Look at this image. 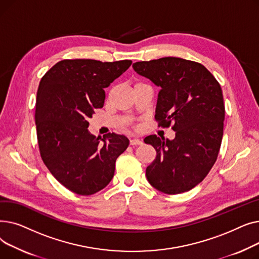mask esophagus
Returning a JSON list of instances; mask_svg holds the SVG:
<instances>
[{
  "mask_svg": "<svg viewBox=\"0 0 259 259\" xmlns=\"http://www.w3.org/2000/svg\"><path fill=\"white\" fill-rule=\"evenodd\" d=\"M143 142L139 139H133V140H130V145L131 146H138V145H142Z\"/></svg>",
  "mask_w": 259,
  "mask_h": 259,
  "instance_id": "34e87169",
  "label": "esophagus"
}]
</instances>
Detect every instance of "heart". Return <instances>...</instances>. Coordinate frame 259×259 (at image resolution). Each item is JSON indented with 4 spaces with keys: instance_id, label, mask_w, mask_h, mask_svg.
<instances>
[{
    "instance_id": "heart-1",
    "label": "heart",
    "mask_w": 259,
    "mask_h": 259,
    "mask_svg": "<svg viewBox=\"0 0 259 259\" xmlns=\"http://www.w3.org/2000/svg\"><path fill=\"white\" fill-rule=\"evenodd\" d=\"M141 84H142V83H138V84H135L134 86H138V85H141Z\"/></svg>"
}]
</instances>
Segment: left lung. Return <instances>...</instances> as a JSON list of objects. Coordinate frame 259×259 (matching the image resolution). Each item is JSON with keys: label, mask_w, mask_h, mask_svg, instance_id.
<instances>
[{"label": "left lung", "mask_w": 259, "mask_h": 259, "mask_svg": "<svg viewBox=\"0 0 259 259\" xmlns=\"http://www.w3.org/2000/svg\"><path fill=\"white\" fill-rule=\"evenodd\" d=\"M160 87L155 119L175 131L174 140L149 135L144 142L156 150L146 169L148 182L166 194L189 191L206 178L222 145L225 105L221 85L196 62L167 57L132 65Z\"/></svg>", "instance_id": "1"}]
</instances>
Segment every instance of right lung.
I'll return each instance as SVG.
<instances>
[{"label": "right lung", "mask_w": 259, "mask_h": 259, "mask_svg": "<svg viewBox=\"0 0 259 259\" xmlns=\"http://www.w3.org/2000/svg\"><path fill=\"white\" fill-rule=\"evenodd\" d=\"M132 61L63 60L39 81L35 125L40 157L65 188L91 195L111 182L116 158L129 140L115 133L103 139L89 131L88 119L105 103V88L131 66Z\"/></svg>", "instance_id": "right-lung-1"}]
</instances>
